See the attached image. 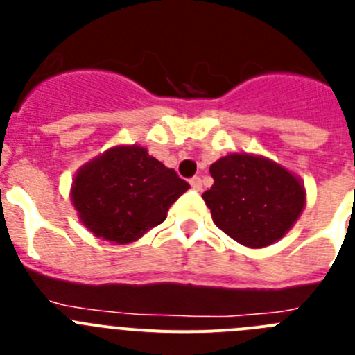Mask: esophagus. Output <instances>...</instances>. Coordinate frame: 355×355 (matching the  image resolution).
<instances>
[{"label": "esophagus", "mask_w": 355, "mask_h": 355, "mask_svg": "<svg viewBox=\"0 0 355 355\" xmlns=\"http://www.w3.org/2000/svg\"><path fill=\"white\" fill-rule=\"evenodd\" d=\"M190 187H192L193 190H197V192H199V190H202V181H200L199 175H196V178H192V180H190Z\"/></svg>", "instance_id": "esophagus-1"}]
</instances>
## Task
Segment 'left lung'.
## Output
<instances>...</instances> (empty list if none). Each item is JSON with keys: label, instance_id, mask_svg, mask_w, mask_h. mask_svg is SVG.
I'll return each instance as SVG.
<instances>
[{"label": "left lung", "instance_id": "left-lung-1", "mask_svg": "<svg viewBox=\"0 0 355 355\" xmlns=\"http://www.w3.org/2000/svg\"><path fill=\"white\" fill-rule=\"evenodd\" d=\"M209 172L215 183L202 199L216 227L241 245H270L302 213V183L270 159L229 155L213 163Z\"/></svg>", "mask_w": 355, "mask_h": 355}]
</instances>
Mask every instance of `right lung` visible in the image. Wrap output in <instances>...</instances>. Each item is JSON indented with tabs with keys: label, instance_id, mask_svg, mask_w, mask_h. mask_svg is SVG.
<instances>
[{
	"label": "right lung",
	"instance_id": "add662e5",
	"mask_svg": "<svg viewBox=\"0 0 355 355\" xmlns=\"http://www.w3.org/2000/svg\"><path fill=\"white\" fill-rule=\"evenodd\" d=\"M190 184L139 146H121L80 168L72 202L85 227L114 243L139 240L167 218Z\"/></svg>",
	"mask_w": 355,
	"mask_h": 355
}]
</instances>
